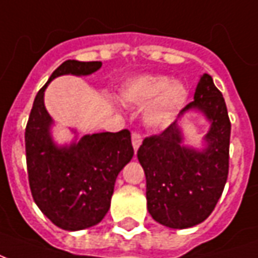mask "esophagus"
<instances>
[{
	"label": "esophagus",
	"instance_id": "esophagus-1",
	"mask_svg": "<svg viewBox=\"0 0 258 258\" xmlns=\"http://www.w3.org/2000/svg\"><path fill=\"white\" fill-rule=\"evenodd\" d=\"M131 140H133V146H134V151L137 152L138 151V148H140L141 142H142V137H141L140 133L134 131V133H133V135H131Z\"/></svg>",
	"mask_w": 258,
	"mask_h": 258
}]
</instances>
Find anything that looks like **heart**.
Wrapping results in <instances>:
<instances>
[{
	"instance_id": "b5f03b06",
	"label": "heart",
	"mask_w": 258,
	"mask_h": 258,
	"mask_svg": "<svg viewBox=\"0 0 258 258\" xmlns=\"http://www.w3.org/2000/svg\"><path fill=\"white\" fill-rule=\"evenodd\" d=\"M186 88L166 76H141L128 80L120 88V99L127 105L146 107L145 121L153 128L173 123L186 101Z\"/></svg>"
}]
</instances>
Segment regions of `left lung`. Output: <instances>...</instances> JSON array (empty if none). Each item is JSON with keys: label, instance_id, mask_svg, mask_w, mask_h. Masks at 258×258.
Returning a JSON list of instances; mask_svg holds the SVG:
<instances>
[{"label": "left lung", "instance_id": "8db88e82", "mask_svg": "<svg viewBox=\"0 0 258 258\" xmlns=\"http://www.w3.org/2000/svg\"><path fill=\"white\" fill-rule=\"evenodd\" d=\"M199 109L211 121L207 148L196 152L181 146L177 120L160 134L146 137L138 149L145 171L148 210L168 228H189L210 216L222 195L229 170L231 121L224 96L209 74H203L194 101L181 109L182 116Z\"/></svg>", "mask_w": 258, "mask_h": 258}]
</instances>
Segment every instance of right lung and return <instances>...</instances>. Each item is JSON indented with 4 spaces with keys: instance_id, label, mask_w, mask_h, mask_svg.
Segmentation results:
<instances>
[{
    "instance_id": "right-lung-1",
    "label": "right lung",
    "mask_w": 258,
    "mask_h": 258,
    "mask_svg": "<svg viewBox=\"0 0 258 258\" xmlns=\"http://www.w3.org/2000/svg\"><path fill=\"white\" fill-rule=\"evenodd\" d=\"M101 66L102 62H63L38 91L26 125V163L33 199L56 227L66 231L102 221L118 173L134 155L128 130L85 135L79 144L60 149L49 137L51 117L44 106L49 81L62 74L87 76Z\"/></svg>"
}]
</instances>
